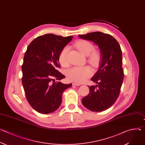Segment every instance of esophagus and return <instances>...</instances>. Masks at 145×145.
Segmentation results:
<instances>
[{
	"label": "esophagus",
	"mask_w": 145,
	"mask_h": 145,
	"mask_svg": "<svg viewBox=\"0 0 145 145\" xmlns=\"http://www.w3.org/2000/svg\"><path fill=\"white\" fill-rule=\"evenodd\" d=\"M73 85H76V86H80V84L76 83V82H73Z\"/></svg>",
	"instance_id": "esophagus-1"
}]
</instances>
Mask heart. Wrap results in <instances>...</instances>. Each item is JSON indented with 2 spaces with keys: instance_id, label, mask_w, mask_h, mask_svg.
Listing matches in <instances>:
<instances>
[{
  "instance_id": "obj_1",
  "label": "heart",
  "mask_w": 145,
  "mask_h": 145,
  "mask_svg": "<svg viewBox=\"0 0 145 145\" xmlns=\"http://www.w3.org/2000/svg\"><path fill=\"white\" fill-rule=\"evenodd\" d=\"M78 50L83 54L88 55L93 49V45L86 40H79L75 43ZM69 47L66 46L61 51L59 56V61L61 65L65 66L68 64V53ZM100 59V55L97 51H93L89 56V59L93 63H97ZM92 73L91 69L87 66L74 67L67 72L68 79L75 82L81 83L89 77Z\"/></svg>"
}]
</instances>
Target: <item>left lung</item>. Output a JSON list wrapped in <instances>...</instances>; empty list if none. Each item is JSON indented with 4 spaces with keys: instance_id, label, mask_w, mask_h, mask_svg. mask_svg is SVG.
<instances>
[{
    "instance_id": "left-lung-1",
    "label": "left lung",
    "mask_w": 145,
    "mask_h": 145,
    "mask_svg": "<svg viewBox=\"0 0 145 145\" xmlns=\"http://www.w3.org/2000/svg\"><path fill=\"white\" fill-rule=\"evenodd\" d=\"M78 37L93 42L99 46L101 54L99 70L91 78L97 85L89 86L90 92L82 99V104L92 112L104 111L116 101L123 80L120 45L112 36L101 32L80 35Z\"/></svg>"
}]
</instances>
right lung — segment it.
I'll return each mask as SVG.
<instances>
[{
  "instance_id": "right-lung-1",
  "label": "right lung",
  "mask_w": 145,
  "mask_h": 145,
  "mask_svg": "<svg viewBox=\"0 0 145 145\" xmlns=\"http://www.w3.org/2000/svg\"><path fill=\"white\" fill-rule=\"evenodd\" d=\"M73 38L45 34L35 39L27 47L22 65V84L27 100L37 112L49 114L56 110L62 102V94L72 84H64L65 77L57 69L59 56Z\"/></svg>"
}]
</instances>
